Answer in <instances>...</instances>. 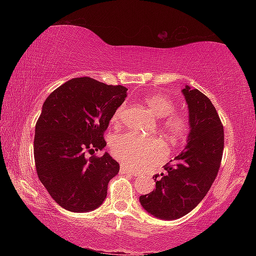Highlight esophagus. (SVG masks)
Wrapping results in <instances>:
<instances>
[{
	"instance_id": "1",
	"label": "esophagus",
	"mask_w": 256,
	"mask_h": 256,
	"mask_svg": "<svg viewBox=\"0 0 256 256\" xmlns=\"http://www.w3.org/2000/svg\"><path fill=\"white\" fill-rule=\"evenodd\" d=\"M120 172H122V174H131V175L136 174V172H134V170H132V168H128L126 166H124V164H122V166H120Z\"/></svg>"
}]
</instances>
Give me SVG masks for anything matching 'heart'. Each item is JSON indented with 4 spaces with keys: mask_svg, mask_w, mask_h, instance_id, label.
Instances as JSON below:
<instances>
[{
    "mask_svg": "<svg viewBox=\"0 0 256 256\" xmlns=\"http://www.w3.org/2000/svg\"><path fill=\"white\" fill-rule=\"evenodd\" d=\"M146 104L157 118H164L162 128L172 140H180L188 132V120L183 114H172L175 110V102L164 94H154L146 97ZM123 106L116 110L112 118L114 124L120 123ZM112 152L125 164L130 166H151L162 160L164 150L162 144L156 140H144L132 134H120L112 142Z\"/></svg>",
    "mask_w": 256,
    "mask_h": 256,
    "instance_id": "1",
    "label": "heart"
}]
</instances>
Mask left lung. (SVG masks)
I'll return each instance as SVG.
<instances>
[{"label": "left lung", "mask_w": 256, "mask_h": 256, "mask_svg": "<svg viewBox=\"0 0 256 256\" xmlns=\"http://www.w3.org/2000/svg\"><path fill=\"white\" fill-rule=\"evenodd\" d=\"M190 132L184 151L166 172L154 175L156 188L141 196V206L162 220H175L192 211L206 196L218 174L224 150V126L214 106L200 90L185 86Z\"/></svg>", "instance_id": "1"}]
</instances>
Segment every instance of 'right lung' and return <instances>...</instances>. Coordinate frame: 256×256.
<instances>
[{"instance_id": "1", "label": "right lung", "mask_w": 256, "mask_h": 256, "mask_svg": "<svg viewBox=\"0 0 256 256\" xmlns=\"http://www.w3.org/2000/svg\"><path fill=\"white\" fill-rule=\"evenodd\" d=\"M128 89L92 78H74L55 89L42 104L36 123L34 157L38 178L56 203L71 212H89L102 204L120 164L105 152L104 132Z\"/></svg>"}]
</instances>
